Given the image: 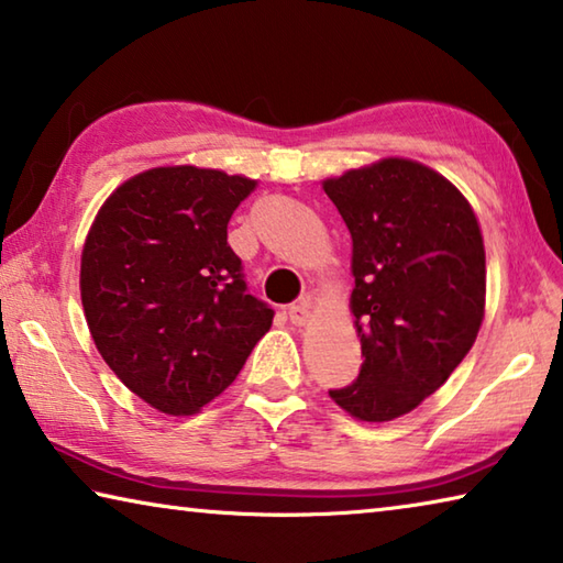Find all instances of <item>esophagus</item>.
I'll use <instances>...</instances> for the list:
<instances>
[{"label":"esophagus","mask_w":563,"mask_h":563,"mask_svg":"<svg viewBox=\"0 0 563 563\" xmlns=\"http://www.w3.org/2000/svg\"><path fill=\"white\" fill-rule=\"evenodd\" d=\"M288 318H290L292 325H305V322H308V318H310V300L302 298L300 302H292L288 308Z\"/></svg>","instance_id":"34e87169"}]
</instances>
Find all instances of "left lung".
<instances>
[{
	"mask_svg": "<svg viewBox=\"0 0 563 563\" xmlns=\"http://www.w3.org/2000/svg\"><path fill=\"white\" fill-rule=\"evenodd\" d=\"M325 194L352 235V316L360 375L330 397L365 422H387L437 393L472 350L484 318V243L450 180L417 161L383 158Z\"/></svg>",
	"mask_w": 563,
	"mask_h": 563,
	"instance_id": "1",
	"label": "left lung"
}]
</instances>
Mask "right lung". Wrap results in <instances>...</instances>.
<instances>
[{"instance_id": "obj_1", "label": "right lung", "mask_w": 563, "mask_h": 563, "mask_svg": "<svg viewBox=\"0 0 563 563\" xmlns=\"http://www.w3.org/2000/svg\"><path fill=\"white\" fill-rule=\"evenodd\" d=\"M255 180L151 168L101 206L81 253V305L107 365L166 415H194L241 373L273 325L247 295L228 221Z\"/></svg>"}]
</instances>
